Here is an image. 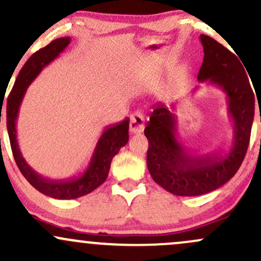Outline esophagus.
Here are the masks:
<instances>
[{
  "mask_svg": "<svg viewBox=\"0 0 261 261\" xmlns=\"http://www.w3.org/2000/svg\"><path fill=\"white\" fill-rule=\"evenodd\" d=\"M145 128V117L141 111H135L130 116V131L133 134H141Z\"/></svg>",
  "mask_w": 261,
  "mask_h": 261,
  "instance_id": "obj_1",
  "label": "esophagus"
}]
</instances>
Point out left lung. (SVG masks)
<instances>
[{
    "label": "left lung",
    "instance_id": "obj_1",
    "mask_svg": "<svg viewBox=\"0 0 261 261\" xmlns=\"http://www.w3.org/2000/svg\"><path fill=\"white\" fill-rule=\"evenodd\" d=\"M204 58L198 82L217 85L227 95L228 113L234 122L233 144L228 152L188 151L177 140L176 104L153 107L145 127L148 140L147 168L152 179L176 196L210 193L227 183L239 170L250 140L254 120V93L238 58L216 39L200 34Z\"/></svg>",
    "mask_w": 261,
    "mask_h": 261
}]
</instances>
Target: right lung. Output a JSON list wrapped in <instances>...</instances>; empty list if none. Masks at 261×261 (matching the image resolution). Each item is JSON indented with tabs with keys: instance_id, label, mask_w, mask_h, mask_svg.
I'll return each instance as SVG.
<instances>
[{
	"instance_id": "obj_1",
	"label": "right lung",
	"mask_w": 261,
	"mask_h": 261,
	"mask_svg": "<svg viewBox=\"0 0 261 261\" xmlns=\"http://www.w3.org/2000/svg\"><path fill=\"white\" fill-rule=\"evenodd\" d=\"M70 37L58 38L51 41L49 44L39 49L33 54L23 65L14 85L7 99V110H6V120H7V131L10 136L11 148L18 166L19 171L23 174L31 185L45 196L56 199H74L93 192L107 179L110 163L113 157L119 152L120 148L128 141V119L119 124L107 126L101 134L98 144L95 146L93 156L89 162L87 170L79 176L70 177L64 179H49L37 173L36 171L25 162L19 151L18 141H17V119H18L19 107L23 96L30 87L31 83L37 78L43 68L53 62L65 48L69 45Z\"/></svg>"
}]
</instances>
